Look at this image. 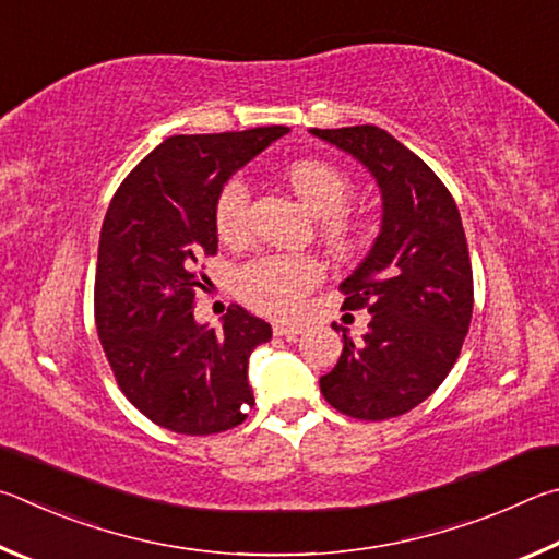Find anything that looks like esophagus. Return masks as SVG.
I'll list each match as a JSON object with an SVG mask.
<instances>
[{
    "mask_svg": "<svg viewBox=\"0 0 559 559\" xmlns=\"http://www.w3.org/2000/svg\"><path fill=\"white\" fill-rule=\"evenodd\" d=\"M274 336H285V338H297L301 331H305V324H297V321H274L272 324Z\"/></svg>",
    "mask_w": 559,
    "mask_h": 559,
    "instance_id": "esophagus-1",
    "label": "esophagus"
}]
</instances>
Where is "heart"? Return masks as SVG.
<instances>
[{"label": "heart", "instance_id": "1", "mask_svg": "<svg viewBox=\"0 0 559 559\" xmlns=\"http://www.w3.org/2000/svg\"><path fill=\"white\" fill-rule=\"evenodd\" d=\"M285 176L292 189L317 215L324 238L338 250L356 245V225L346 209L354 199V183L338 166L301 159L289 164ZM250 183L242 176H230L215 199V230L223 240H240L248 230ZM324 280L321 262L309 254H260L245 262L235 274V289L245 305L272 317L295 314L301 301Z\"/></svg>", "mask_w": 559, "mask_h": 559}]
</instances>
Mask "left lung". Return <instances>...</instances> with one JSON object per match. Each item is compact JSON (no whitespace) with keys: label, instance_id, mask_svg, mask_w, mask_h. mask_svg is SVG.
Returning <instances> with one entry per match:
<instances>
[{"label":"left lung","instance_id":"left-lung-1","mask_svg":"<svg viewBox=\"0 0 559 559\" xmlns=\"http://www.w3.org/2000/svg\"><path fill=\"white\" fill-rule=\"evenodd\" d=\"M376 176L383 228L341 292L368 309L364 341L344 331V350L319 380L326 403L380 423L417 407L444 383L468 334L474 274L456 203L439 176L376 124L311 130Z\"/></svg>","mask_w":559,"mask_h":559}]
</instances>
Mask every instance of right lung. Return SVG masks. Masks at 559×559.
I'll list each match as a JSON object with an SVG mask.
<instances>
[{"label": "right lung", "instance_id": "1", "mask_svg": "<svg viewBox=\"0 0 559 559\" xmlns=\"http://www.w3.org/2000/svg\"><path fill=\"white\" fill-rule=\"evenodd\" d=\"M287 127L176 134L134 166L105 213L95 267V326L117 385L154 425L218 435L254 405L248 358L267 321L228 307L223 329L195 324L203 258L218 252L223 183Z\"/></svg>", "mask_w": 559, "mask_h": 559}]
</instances>
